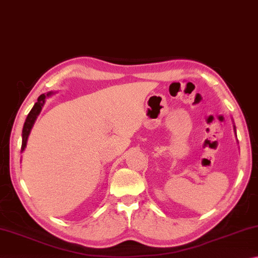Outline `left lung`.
I'll list each match as a JSON object with an SVG mask.
<instances>
[{
    "instance_id": "1",
    "label": "left lung",
    "mask_w": 258,
    "mask_h": 258,
    "mask_svg": "<svg viewBox=\"0 0 258 258\" xmlns=\"http://www.w3.org/2000/svg\"><path fill=\"white\" fill-rule=\"evenodd\" d=\"M234 132H236V126H234Z\"/></svg>"
}]
</instances>
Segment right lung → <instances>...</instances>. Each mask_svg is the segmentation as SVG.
<instances>
[{"instance_id": "obj_1", "label": "right lung", "mask_w": 258, "mask_h": 258, "mask_svg": "<svg viewBox=\"0 0 258 258\" xmlns=\"http://www.w3.org/2000/svg\"><path fill=\"white\" fill-rule=\"evenodd\" d=\"M48 95H51V94H47V95L42 94V95H40V96L37 99V102L35 103L34 107L31 108V111L29 112L28 116H27V119L25 121V124H24V129H22L21 151L25 150V147L27 145V139H28L30 130H31V128H33V124H34V122L36 120V117H37L40 110H42V107L44 105V102H45V98H46V96H48Z\"/></svg>"}]
</instances>
